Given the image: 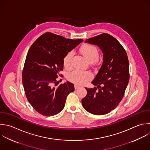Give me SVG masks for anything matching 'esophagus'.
<instances>
[{"instance_id": "1", "label": "esophagus", "mask_w": 150, "mask_h": 150, "mask_svg": "<svg viewBox=\"0 0 150 150\" xmlns=\"http://www.w3.org/2000/svg\"><path fill=\"white\" fill-rule=\"evenodd\" d=\"M81 87L80 86H79V85H77V84H75L74 85V88H75V89L76 90V89H78V88H80Z\"/></svg>"}]
</instances>
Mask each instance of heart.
Returning <instances> with one entry per match:
<instances>
[{
  "label": "heart",
  "mask_w": 150,
  "mask_h": 150,
  "mask_svg": "<svg viewBox=\"0 0 150 150\" xmlns=\"http://www.w3.org/2000/svg\"><path fill=\"white\" fill-rule=\"evenodd\" d=\"M81 54L90 62H96L99 56L97 47L91 44H84L80 49ZM73 52L70 51L63 58V65L65 69H70L72 67V57ZM93 78V74L88 71H82L75 70L69 74L68 79L70 81L77 84H83Z\"/></svg>",
  "instance_id": "1"
}]
</instances>
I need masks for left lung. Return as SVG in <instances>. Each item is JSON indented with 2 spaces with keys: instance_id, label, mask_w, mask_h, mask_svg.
Segmentation results:
<instances>
[{
  "instance_id": "left-lung-1",
  "label": "left lung",
  "mask_w": 150,
  "mask_h": 150,
  "mask_svg": "<svg viewBox=\"0 0 150 150\" xmlns=\"http://www.w3.org/2000/svg\"><path fill=\"white\" fill-rule=\"evenodd\" d=\"M86 43L98 46L103 53V63L92 81L94 88H86L81 100L84 109L94 115L106 114L121 101L129 79L127 53L113 36L102 33L88 39Z\"/></svg>"
}]
</instances>
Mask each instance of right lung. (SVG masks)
Segmentation results:
<instances>
[{
	"label": "right lung",
	"instance_id": "add662e5",
	"mask_svg": "<svg viewBox=\"0 0 150 150\" xmlns=\"http://www.w3.org/2000/svg\"><path fill=\"white\" fill-rule=\"evenodd\" d=\"M83 41L47 32L30 47L23 69L22 81L28 101L40 114L51 116L59 113L69 94L74 91L73 83L67 81L58 85L57 79L63 70L64 56Z\"/></svg>",
	"mask_w": 150,
	"mask_h": 150
}]
</instances>
